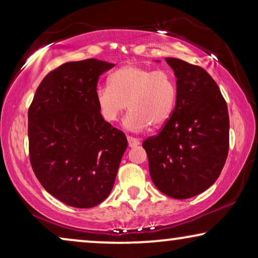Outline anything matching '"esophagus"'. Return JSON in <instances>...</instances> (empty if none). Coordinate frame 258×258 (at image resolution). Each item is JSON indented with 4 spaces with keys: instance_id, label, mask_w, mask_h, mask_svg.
Masks as SVG:
<instances>
[{
    "instance_id": "34e87169",
    "label": "esophagus",
    "mask_w": 258,
    "mask_h": 258,
    "mask_svg": "<svg viewBox=\"0 0 258 258\" xmlns=\"http://www.w3.org/2000/svg\"><path fill=\"white\" fill-rule=\"evenodd\" d=\"M128 144H129V147H130V148H134V147L139 146V144H140V141L137 140V139H135V137L128 136Z\"/></svg>"
}]
</instances>
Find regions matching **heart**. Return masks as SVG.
I'll list each match as a JSON object with an SVG mask.
<instances>
[{
	"label": "heart",
	"instance_id": "obj_1",
	"mask_svg": "<svg viewBox=\"0 0 258 258\" xmlns=\"http://www.w3.org/2000/svg\"><path fill=\"white\" fill-rule=\"evenodd\" d=\"M177 97V86L170 73L142 66L121 67L109 76V86L95 90L98 111L104 121L114 123L126 109H132L124 126L141 132L151 124L164 125L171 117Z\"/></svg>",
	"mask_w": 258,
	"mask_h": 258
}]
</instances>
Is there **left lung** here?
I'll return each mask as SVG.
<instances>
[{"label":"left lung","instance_id":"obj_1","mask_svg":"<svg viewBox=\"0 0 258 258\" xmlns=\"http://www.w3.org/2000/svg\"><path fill=\"white\" fill-rule=\"evenodd\" d=\"M165 61L177 79L171 117L142 146L150 177L164 195L184 200L216 182L229 151L227 102L213 77L199 66L178 58Z\"/></svg>","mask_w":258,"mask_h":258}]
</instances>
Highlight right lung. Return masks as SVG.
I'll return each mask as SVG.
<instances>
[{"instance_id":"add662e5","label":"right lung","mask_w":258,"mask_h":258,"mask_svg":"<svg viewBox=\"0 0 258 258\" xmlns=\"http://www.w3.org/2000/svg\"><path fill=\"white\" fill-rule=\"evenodd\" d=\"M114 66L96 58L61 64L42 80L28 110L31 168L42 186L67 206L103 202L128 146L95 100L98 77Z\"/></svg>"}]
</instances>
